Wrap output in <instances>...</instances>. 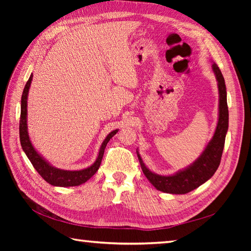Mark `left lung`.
<instances>
[{
	"label": "left lung",
	"mask_w": 251,
	"mask_h": 251,
	"mask_svg": "<svg viewBox=\"0 0 251 251\" xmlns=\"http://www.w3.org/2000/svg\"><path fill=\"white\" fill-rule=\"evenodd\" d=\"M212 71L216 75L218 92H219V117H218L215 134L211 140L207 143L205 150L201 152V155L188 167L178 170L174 175L162 176L151 172L146 166L137 149V156L140 162L143 174L153 184L154 188L164 192V193H189L209 180L220 165L228 128V109L225 77L216 63H212Z\"/></svg>",
	"instance_id": "left-lung-1"
}]
</instances>
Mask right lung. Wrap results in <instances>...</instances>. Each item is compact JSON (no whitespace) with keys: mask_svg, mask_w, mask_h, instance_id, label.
I'll return each mask as SVG.
<instances>
[{"mask_svg":"<svg viewBox=\"0 0 251 251\" xmlns=\"http://www.w3.org/2000/svg\"><path fill=\"white\" fill-rule=\"evenodd\" d=\"M32 77H33V74H31L28 82H26L23 93V97H21V112L19 122V136L21 148H23L24 152L30 159L31 164L33 165L36 172L41 175V177L43 178L46 182H49L50 184L54 186H63V188L83 184L86 182L87 180L92 178L96 174V172L99 169L101 161H102L103 157L104 149L111 138L119 131V129L111 131L110 134L105 137V139L103 140L102 145H101L99 149L97 158H96L94 164L90 165L87 168H84L81 170H66L54 167L36 151V149L32 145L29 137L28 120H26L28 119V110H26V108H28V95L31 86Z\"/></svg>","mask_w":251,"mask_h":251,"instance_id":"obj_1","label":"right lung"}]
</instances>
